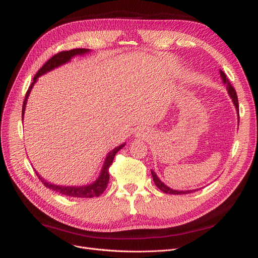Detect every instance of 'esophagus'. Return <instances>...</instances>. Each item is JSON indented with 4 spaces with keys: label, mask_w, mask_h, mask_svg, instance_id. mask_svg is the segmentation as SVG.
Here are the masks:
<instances>
[{
    "label": "esophagus",
    "mask_w": 258,
    "mask_h": 258,
    "mask_svg": "<svg viewBox=\"0 0 258 258\" xmlns=\"http://www.w3.org/2000/svg\"><path fill=\"white\" fill-rule=\"evenodd\" d=\"M142 133H143V132H140V133H139V136H140V137H144V134H142Z\"/></svg>",
    "instance_id": "esophagus-1"
}]
</instances>
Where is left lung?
Instances as JSON below:
<instances>
[{"mask_svg":"<svg viewBox=\"0 0 258 258\" xmlns=\"http://www.w3.org/2000/svg\"><path fill=\"white\" fill-rule=\"evenodd\" d=\"M220 74H221V77H222V79H223V83L226 85V88H227L229 96L231 97V99H232V101H233V104L235 105L237 114H238V100H237L236 92H235L234 88L232 87V85L230 84V81H229V79L227 78L226 74H225L222 70H220ZM238 116H239V114H238ZM238 119H239V117H238ZM152 175H153V179H154V182H155L156 186L160 189L161 191H163L164 194H168V195H186V194H191V192L198 190V189H194V190H184V191H183V190H173V189L169 188L168 186H166L163 182H162V181L157 177L156 172L153 171V170H152Z\"/></svg>","mask_w":258,"mask_h":258,"instance_id":"8db88e82","label":"left lung"}]
</instances>
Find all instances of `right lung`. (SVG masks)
<instances>
[{"mask_svg":"<svg viewBox=\"0 0 258 258\" xmlns=\"http://www.w3.org/2000/svg\"><path fill=\"white\" fill-rule=\"evenodd\" d=\"M90 52L89 49H84V48H78V49H73V50H69V51H61L55 55L52 56L40 69L37 71V73L35 74L33 81L31 86L29 87L28 91L26 93L25 96V100L23 103V110H22V119H24V113H25V108H26V103H27V99L29 97V94L31 92V89L33 88L35 81L37 80V78L39 76L44 75L45 73L55 69V68L70 61L72 57H74L75 55H84V54ZM125 145V143L121 144L117 147H115L112 152H110L107 154L105 161L103 163L101 172L99 174L98 179L95 181L92 184L89 185H85V186H60V185H55V184H51L50 182H47L45 179H43L40 175L36 172L37 177L39 178V180L43 182V184L49 188L52 189L55 192H58L60 195L63 196H68V197H72V198H94V197H99L100 195L103 194V191L105 190V188L107 186L108 180H110V174H108V168L112 165L113 160L115 155L121 150L122 147Z\"/></svg>","mask_w":258,"mask_h":258,"instance_id":"obj_1","label":"right lung"}]
</instances>
